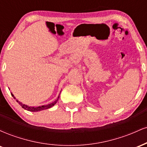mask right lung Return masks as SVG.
Segmentation results:
<instances>
[{"label":"right lung","mask_w":147,"mask_h":147,"mask_svg":"<svg viewBox=\"0 0 147 147\" xmlns=\"http://www.w3.org/2000/svg\"><path fill=\"white\" fill-rule=\"evenodd\" d=\"M59 95H60V94H59ZM11 95H12V97H14V99H16V98H15L14 96L13 95V94H11ZM59 95L58 96V97H57V99H56V100H55L54 102L51 103V104H48V105H45V106H38V107H31V106H27V105H25V104H23L21 102H19V101L17 100V99H16V102H17L18 104H19L20 105L22 106V108H23V109H25V110L29 111H32V112H36V111L44 110V109H50V108L52 107V106L55 105V104L57 102V101L59 100Z\"/></svg>","instance_id":"right-lung-1"}]
</instances>
